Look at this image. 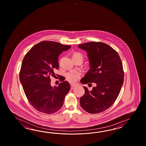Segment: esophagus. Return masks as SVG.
I'll list each match as a JSON object with an SVG mask.
<instances>
[{
  "instance_id": "34e87169",
  "label": "esophagus",
  "mask_w": 146,
  "mask_h": 146,
  "mask_svg": "<svg viewBox=\"0 0 146 146\" xmlns=\"http://www.w3.org/2000/svg\"><path fill=\"white\" fill-rule=\"evenodd\" d=\"M75 86H76V85H75V84H71V90H73V89L74 88Z\"/></svg>"
}]
</instances>
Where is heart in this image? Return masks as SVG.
<instances>
[{"label":"heart","mask_w":146,"mask_h":146,"mask_svg":"<svg viewBox=\"0 0 146 146\" xmlns=\"http://www.w3.org/2000/svg\"><path fill=\"white\" fill-rule=\"evenodd\" d=\"M81 55V54L80 53H76L74 54L73 56L75 55ZM82 56V55H81ZM82 73L80 72L77 71H71L70 72H68V73L66 74V78L68 80V81L72 83H73L76 82L78 78H80V77L82 75Z\"/></svg>","instance_id":"heart-1"}]
</instances>
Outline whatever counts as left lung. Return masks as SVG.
I'll return each instance as SVG.
<instances>
[{
  "mask_svg": "<svg viewBox=\"0 0 146 146\" xmlns=\"http://www.w3.org/2000/svg\"><path fill=\"white\" fill-rule=\"evenodd\" d=\"M78 47L87 52L90 67L80 81L96 84L90 91L83 86L85 94L80 98V105L89 113H99L109 109L120 93L124 80L122 61L117 52L106 43L91 42Z\"/></svg>",
  "mask_w": 146,
  "mask_h": 146,
  "instance_id": "8db88e82",
  "label": "left lung"
}]
</instances>
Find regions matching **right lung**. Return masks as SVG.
<instances>
[{
	"mask_svg": "<svg viewBox=\"0 0 146 146\" xmlns=\"http://www.w3.org/2000/svg\"><path fill=\"white\" fill-rule=\"evenodd\" d=\"M70 48L71 46L44 40L34 45L24 57L19 80L29 102L36 110L53 114L63 106L70 85L60 75L62 82L52 87L50 77H54V70L59 68L60 54Z\"/></svg>",
	"mask_w": 146,
	"mask_h": 146,
	"instance_id": "obj_1",
	"label": "right lung"
}]
</instances>
